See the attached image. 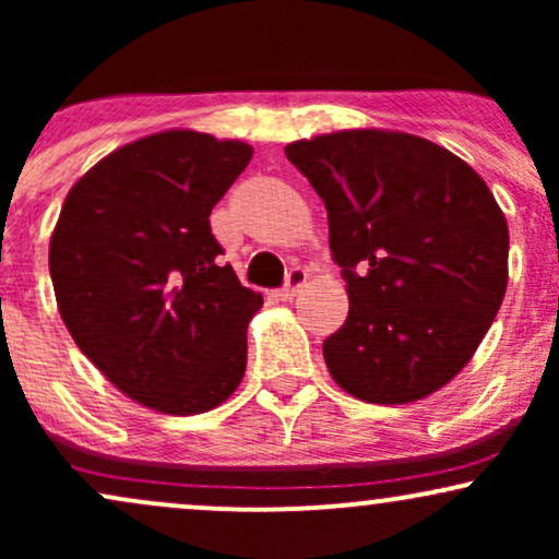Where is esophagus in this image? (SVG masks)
Returning a JSON list of instances; mask_svg holds the SVG:
<instances>
[{
	"label": "esophagus",
	"mask_w": 559,
	"mask_h": 559,
	"mask_svg": "<svg viewBox=\"0 0 559 559\" xmlns=\"http://www.w3.org/2000/svg\"><path fill=\"white\" fill-rule=\"evenodd\" d=\"M307 275H310V273H307L305 267L294 265L292 271L286 273V284H284V288H281V292H278V297H281V299H294V297H297L299 288L307 284Z\"/></svg>",
	"instance_id": "esophagus-1"
}]
</instances>
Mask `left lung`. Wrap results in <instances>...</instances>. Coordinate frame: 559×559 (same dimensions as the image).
<instances>
[{"instance_id": "left-lung-1", "label": "left lung", "mask_w": 559, "mask_h": 559, "mask_svg": "<svg viewBox=\"0 0 559 559\" xmlns=\"http://www.w3.org/2000/svg\"><path fill=\"white\" fill-rule=\"evenodd\" d=\"M329 210L349 316L323 342L333 381L404 404L452 381L491 329L510 234L471 165L433 141L338 131L286 146Z\"/></svg>"}]
</instances>
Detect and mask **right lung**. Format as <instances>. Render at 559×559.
<instances>
[{
	"instance_id": "right-lung-1",
	"label": "right lung",
	"mask_w": 559,
	"mask_h": 559,
	"mask_svg": "<svg viewBox=\"0 0 559 559\" xmlns=\"http://www.w3.org/2000/svg\"><path fill=\"white\" fill-rule=\"evenodd\" d=\"M252 146L165 131L120 146L70 189L49 243L57 307L123 394L170 415L226 402L262 294L221 260L210 213Z\"/></svg>"
}]
</instances>
